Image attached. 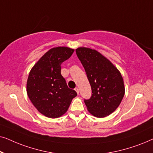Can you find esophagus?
Masks as SVG:
<instances>
[{
	"mask_svg": "<svg viewBox=\"0 0 153 153\" xmlns=\"http://www.w3.org/2000/svg\"><path fill=\"white\" fill-rule=\"evenodd\" d=\"M74 90H75V91H76V93H77V94H78V95H79V91L78 88L76 87V88H74Z\"/></svg>",
	"mask_w": 153,
	"mask_h": 153,
	"instance_id": "obj_1",
	"label": "esophagus"
}]
</instances>
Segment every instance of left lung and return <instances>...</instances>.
I'll return each mask as SVG.
<instances>
[{
    "label": "left lung",
    "mask_w": 153,
    "mask_h": 153,
    "mask_svg": "<svg viewBox=\"0 0 153 153\" xmlns=\"http://www.w3.org/2000/svg\"><path fill=\"white\" fill-rule=\"evenodd\" d=\"M76 53L92 89L91 97L84 100L88 111L97 118L109 116L118 107L125 95L124 81L120 71L95 49L79 47Z\"/></svg>",
    "instance_id": "1"
}]
</instances>
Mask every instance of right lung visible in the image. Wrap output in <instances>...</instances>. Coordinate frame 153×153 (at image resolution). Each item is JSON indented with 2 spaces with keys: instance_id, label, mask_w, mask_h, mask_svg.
<instances>
[{
  "instance_id": "right-lung-1",
  "label": "right lung",
  "mask_w": 153,
  "mask_h": 153,
  "mask_svg": "<svg viewBox=\"0 0 153 153\" xmlns=\"http://www.w3.org/2000/svg\"><path fill=\"white\" fill-rule=\"evenodd\" d=\"M74 49L58 47L49 49L39 58L29 73L26 91L37 110L46 117L56 118L65 114L76 92L69 88L60 74L62 62Z\"/></svg>"
}]
</instances>
